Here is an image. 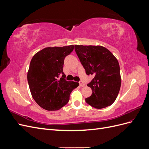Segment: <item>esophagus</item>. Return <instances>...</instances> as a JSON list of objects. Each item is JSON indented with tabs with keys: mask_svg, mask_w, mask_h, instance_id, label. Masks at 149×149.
Instances as JSON below:
<instances>
[{
	"mask_svg": "<svg viewBox=\"0 0 149 149\" xmlns=\"http://www.w3.org/2000/svg\"><path fill=\"white\" fill-rule=\"evenodd\" d=\"M79 86H81V87H83V86H84V83L82 81H79Z\"/></svg>",
	"mask_w": 149,
	"mask_h": 149,
	"instance_id": "34e87169",
	"label": "esophagus"
}]
</instances>
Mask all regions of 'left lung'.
<instances>
[{
	"mask_svg": "<svg viewBox=\"0 0 149 149\" xmlns=\"http://www.w3.org/2000/svg\"><path fill=\"white\" fill-rule=\"evenodd\" d=\"M74 49L86 73L94 76L87 84L92 94L85 99L86 102L96 109L111 106L118 97L121 84L118 60L101 46L74 45Z\"/></svg>",
	"mask_w": 149,
	"mask_h": 149,
	"instance_id": "8db88e82",
	"label": "left lung"
}]
</instances>
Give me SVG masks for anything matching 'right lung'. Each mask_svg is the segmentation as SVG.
Returning <instances> with one entry per match:
<instances>
[{"label":"right lung","instance_id":"right-lung-1","mask_svg":"<svg viewBox=\"0 0 149 149\" xmlns=\"http://www.w3.org/2000/svg\"><path fill=\"white\" fill-rule=\"evenodd\" d=\"M73 49L74 45L47 47L36 53L30 61L27 74L30 90L33 100L44 109H61L79 86L77 82L66 81L63 70L65 57Z\"/></svg>","mask_w":149,"mask_h":149}]
</instances>
